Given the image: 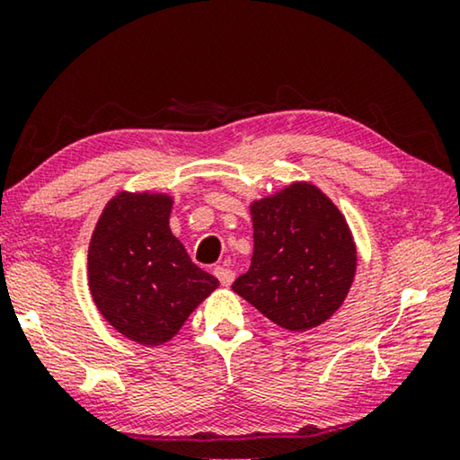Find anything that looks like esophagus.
<instances>
[{"label":"esophagus","instance_id":"1","mask_svg":"<svg viewBox=\"0 0 460 460\" xmlns=\"http://www.w3.org/2000/svg\"><path fill=\"white\" fill-rule=\"evenodd\" d=\"M213 274L217 276V280L222 282L224 287H230L232 280H234V272H232L230 268H224V266H216L213 268Z\"/></svg>","mask_w":460,"mask_h":460}]
</instances>
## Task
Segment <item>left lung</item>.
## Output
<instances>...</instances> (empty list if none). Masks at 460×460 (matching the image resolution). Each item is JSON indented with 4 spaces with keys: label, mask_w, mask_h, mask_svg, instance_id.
<instances>
[{
    "label": "left lung",
    "mask_w": 460,
    "mask_h": 460,
    "mask_svg": "<svg viewBox=\"0 0 460 460\" xmlns=\"http://www.w3.org/2000/svg\"><path fill=\"white\" fill-rule=\"evenodd\" d=\"M253 257L232 291L287 331H310L348 297L358 255L343 213L310 181L251 203Z\"/></svg>",
    "instance_id": "left-lung-1"
}]
</instances>
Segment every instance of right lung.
Masks as SVG:
<instances>
[{"label":"right lung","mask_w":460,"mask_h":460,"mask_svg":"<svg viewBox=\"0 0 460 460\" xmlns=\"http://www.w3.org/2000/svg\"><path fill=\"white\" fill-rule=\"evenodd\" d=\"M172 207L169 194L119 192L106 203L87 251V285L98 312L142 345L178 335L219 287L172 234Z\"/></svg>","instance_id":"add662e5"}]
</instances>
